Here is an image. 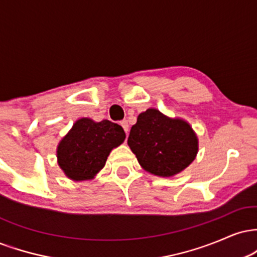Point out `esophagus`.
Masks as SVG:
<instances>
[{
  "mask_svg": "<svg viewBox=\"0 0 257 257\" xmlns=\"http://www.w3.org/2000/svg\"><path fill=\"white\" fill-rule=\"evenodd\" d=\"M120 125L123 126V129H124V132H125V134H126V137H128V133H129V123H128V120H122V122H120Z\"/></svg>",
  "mask_w": 257,
  "mask_h": 257,
  "instance_id": "1",
  "label": "esophagus"
}]
</instances>
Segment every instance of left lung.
Here are the masks:
<instances>
[{
  "label": "left lung",
  "instance_id": "left-lung-1",
  "mask_svg": "<svg viewBox=\"0 0 257 257\" xmlns=\"http://www.w3.org/2000/svg\"><path fill=\"white\" fill-rule=\"evenodd\" d=\"M128 146L147 173L173 178L196 159L198 138L187 120L172 118L150 107L139 114L132 126Z\"/></svg>",
  "mask_w": 257,
  "mask_h": 257
}]
</instances>
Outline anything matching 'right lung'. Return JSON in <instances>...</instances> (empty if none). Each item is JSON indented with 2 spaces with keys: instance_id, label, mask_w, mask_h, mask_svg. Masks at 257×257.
<instances>
[{
  "instance_id": "right-lung-1",
  "label": "right lung",
  "mask_w": 257,
  "mask_h": 257,
  "mask_svg": "<svg viewBox=\"0 0 257 257\" xmlns=\"http://www.w3.org/2000/svg\"><path fill=\"white\" fill-rule=\"evenodd\" d=\"M124 139L122 126L111 120L79 118L57 147L59 167L72 181L93 180L105 167L112 150Z\"/></svg>"
}]
</instances>
